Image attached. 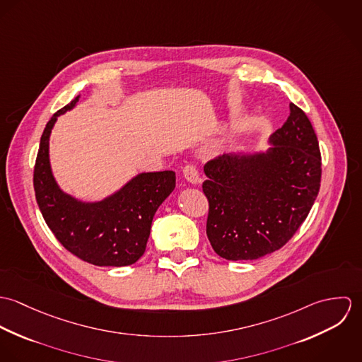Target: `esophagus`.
Masks as SVG:
<instances>
[{"mask_svg":"<svg viewBox=\"0 0 362 362\" xmlns=\"http://www.w3.org/2000/svg\"><path fill=\"white\" fill-rule=\"evenodd\" d=\"M182 174L187 178V181H189L191 184H198L201 182V177H199V171L194 164H187L182 168Z\"/></svg>","mask_w":362,"mask_h":362,"instance_id":"1","label":"esophagus"}]
</instances>
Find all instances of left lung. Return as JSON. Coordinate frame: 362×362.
Masks as SVG:
<instances>
[{"mask_svg":"<svg viewBox=\"0 0 362 362\" xmlns=\"http://www.w3.org/2000/svg\"><path fill=\"white\" fill-rule=\"evenodd\" d=\"M270 144L266 153L220 155L204 167L207 238L221 258L252 260L280 250L319 194V142L300 107L290 103V115Z\"/></svg>","mask_w":362,"mask_h":362,"instance_id":"8db88e82","label":"left lung"}]
</instances>
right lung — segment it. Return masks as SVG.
<instances>
[{"instance_id": "obj_1", "label": "right lung", "mask_w": 362, "mask_h": 362, "mask_svg": "<svg viewBox=\"0 0 362 362\" xmlns=\"http://www.w3.org/2000/svg\"><path fill=\"white\" fill-rule=\"evenodd\" d=\"M78 100L79 96L58 110L45 128L33 171L36 201L66 251L96 266H128L145 254L156 210L175 188V173H142L95 204L64 194L52 177L49 139L57 117Z\"/></svg>"}]
</instances>
